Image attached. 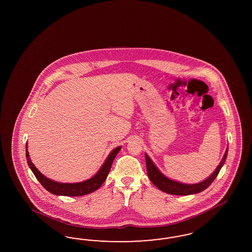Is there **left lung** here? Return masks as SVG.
<instances>
[{
	"label": "left lung",
	"mask_w": 252,
	"mask_h": 252,
	"mask_svg": "<svg viewBox=\"0 0 252 252\" xmlns=\"http://www.w3.org/2000/svg\"><path fill=\"white\" fill-rule=\"evenodd\" d=\"M228 149V148H227ZM227 149L224 153L222 160H221L220 164L216 170L214 171V174L210 177H208L206 180L203 182L194 185H186V184L178 183L176 181H173L167 178L166 176H163L157 167L153 164V161L150 159V157L145 154L146 166H147V174L150 178V180L153 182L154 186H156L160 190L166 192L171 195H180V196H186V195H191L199 193L201 191L206 189L207 188L213 183L216 176H218L221 166L223 165L226 156H227Z\"/></svg>",
	"instance_id": "8db88e82"
}]
</instances>
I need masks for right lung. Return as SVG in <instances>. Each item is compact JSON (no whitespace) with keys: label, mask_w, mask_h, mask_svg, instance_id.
<instances>
[{"label":"right lung","mask_w":252,"mask_h":252,"mask_svg":"<svg viewBox=\"0 0 252 252\" xmlns=\"http://www.w3.org/2000/svg\"><path fill=\"white\" fill-rule=\"evenodd\" d=\"M27 146L28 144H26V148H27ZM120 149H121V147H117L112 153H110L105 162L103 163V165L101 166L99 172L95 176L91 179L84 181V182H80V183L64 184L53 181L43 176L41 173H39L38 169L35 167V165L32 163L31 158H30L28 149H26V157L28 160L29 166L31 167L34 176H36L38 182L42 185V187L45 189L46 190L53 193L54 195H62V196H69V197L84 196V195L92 193L93 191L97 190L105 181L107 176L110 172V169L112 167L113 161L115 160L117 153H119Z\"/></svg>","instance_id":"1"}]
</instances>
